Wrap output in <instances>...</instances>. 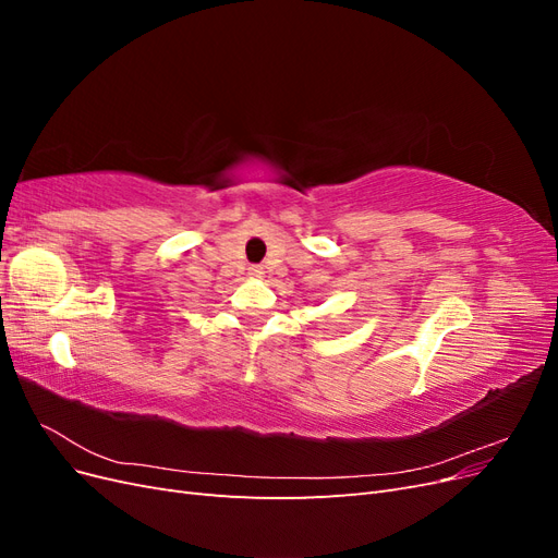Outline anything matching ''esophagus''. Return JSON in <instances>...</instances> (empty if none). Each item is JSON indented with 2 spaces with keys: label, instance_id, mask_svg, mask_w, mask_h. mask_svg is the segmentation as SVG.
<instances>
[{
  "label": "esophagus",
  "instance_id": "esophagus-1",
  "mask_svg": "<svg viewBox=\"0 0 558 558\" xmlns=\"http://www.w3.org/2000/svg\"><path fill=\"white\" fill-rule=\"evenodd\" d=\"M263 275H265V269H263L260 265L248 267V277H251V279H263Z\"/></svg>",
  "mask_w": 558,
  "mask_h": 558
}]
</instances>
